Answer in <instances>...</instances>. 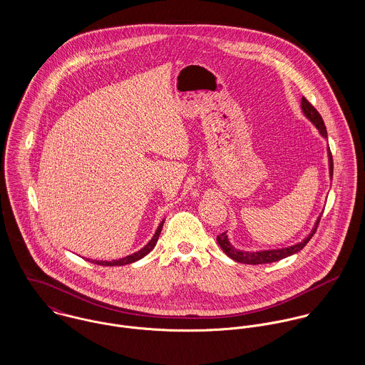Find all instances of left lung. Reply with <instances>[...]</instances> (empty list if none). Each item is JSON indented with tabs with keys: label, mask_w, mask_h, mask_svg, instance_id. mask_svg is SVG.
<instances>
[{
	"label": "left lung",
	"mask_w": 365,
	"mask_h": 365,
	"mask_svg": "<svg viewBox=\"0 0 365 365\" xmlns=\"http://www.w3.org/2000/svg\"><path fill=\"white\" fill-rule=\"evenodd\" d=\"M301 106H302V110H304L305 116L317 128V130L320 132V135H322L323 138H327V132H326L324 122H323L320 113L316 110V108H314L305 97H304L302 101H301ZM327 156H329V171H330V177H333V157H331L330 149H327ZM320 217H322V215H320L319 219L316 220L314 227H313L311 235H309L304 242H301V243H298V245H294V246H289V247H284V249L262 250V252H253V253H252V252H242V250L235 249V247L229 243L226 232L217 235L216 240H217L220 249L225 252V255L229 256L232 260L237 261V262H245V264H268V262L282 260V259H285V257H288V256H292V255L298 253L299 250H302V249L308 245V242L312 239V236L314 235L317 226H319Z\"/></svg>",
	"instance_id": "8db88e82"
}]
</instances>
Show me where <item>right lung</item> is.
<instances>
[{
    "mask_svg": "<svg viewBox=\"0 0 365 365\" xmlns=\"http://www.w3.org/2000/svg\"><path fill=\"white\" fill-rule=\"evenodd\" d=\"M163 223H164V220L158 225V227H157L156 233H155V236L152 237V240L142 249V250H139V252H136V253H133V255H130V256H126V257H123V259H120V260H112V261H97V260H91V262H96V264H98V265H105V267H113V265H125V264H130V262H135V261L140 260V259H143L148 253H150L153 249H155V246H156L157 240H158V236H160V232H161V227H163Z\"/></svg>",
    "mask_w": 365,
    "mask_h": 365,
    "instance_id": "1",
    "label": "right lung"
}]
</instances>
